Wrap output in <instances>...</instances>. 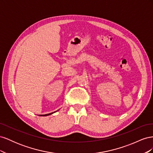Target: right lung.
Here are the masks:
<instances>
[{
	"instance_id": "right-lung-1",
	"label": "right lung",
	"mask_w": 153,
	"mask_h": 153,
	"mask_svg": "<svg viewBox=\"0 0 153 153\" xmlns=\"http://www.w3.org/2000/svg\"><path fill=\"white\" fill-rule=\"evenodd\" d=\"M57 111H55V112H52V113H50V114H45V115H39V116H48V115H51V114H53V113H55V112H56Z\"/></svg>"
}]
</instances>
